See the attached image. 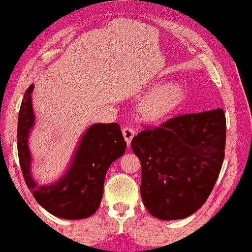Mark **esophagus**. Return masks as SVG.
Here are the masks:
<instances>
[{
    "instance_id": "34e87169",
    "label": "esophagus",
    "mask_w": 252,
    "mask_h": 252,
    "mask_svg": "<svg viewBox=\"0 0 252 252\" xmlns=\"http://www.w3.org/2000/svg\"><path fill=\"white\" fill-rule=\"evenodd\" d=\"M122 132H123V137H124V139H126V144L128 145L131 144L132 138H134V136H135L134 130H132L131 128H124L122 130Z\"/></svg>"
}]
</instances>
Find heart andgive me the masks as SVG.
Here are the masks:
<instances>
[{
    "label": "heart",
    "mask_w": 252,
    "mask_h": 252,
    "mask_svg": "<svg viewBox=\"0 0 252 252\" xmlns=\"http://www.w3.org/2000/svg\"><path fill=\"white\" fill-rule=\"evenodd\" d=\"M151 90L137 105L139 116L149 123H162L171 118L186 101V92L177 82L160 84L155 81L150 84Z\"/></svg>",
    "instance_id": "b5f03b06"
}]
</instances>
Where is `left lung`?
Instances as JSON below:
<instances>
[{
  "label": "left lung",
  "mask_w": 252,
  "mask_h": 252,
  "mask_svg": "<svg viewBox=\"0 0 252 252\" xmlns=\"http://www.w3.org/2000/svg\"><path fill=\"white\" fill-rule=\"evenodd\" d=\"M225 138L220 108L171 118L132 138L142 165V201L154 217L182 220L207 202L222 168Z\"/></svg>",
  "instance_id": "obj_1"
}]
</instances>
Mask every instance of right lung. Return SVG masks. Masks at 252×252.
I'll return each mask as SVG.
<instances>
[{
	"label": "right lung",
	"instance_id": "1",
	"mask_svg": "<svg viewBox=\"0 0 252 252\" xmlns=\"http://www.w3.org/2000/svg\"><path fill=\"white\" fill-rule=\"evenodd\" d=\"M34 84L24 94L17 124V150L24 181L48 213L63 220H83L96 213L103 197L107 171L124 155L126 143L118 123H94L78 139L70 163L60 178L39 184L32 175L29 137L35 126Z\"/></svg>",
	"mask_w": 252,
	"mask_h": 252
}]
</instances>
